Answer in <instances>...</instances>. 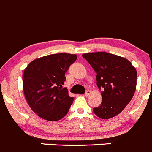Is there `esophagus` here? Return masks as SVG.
<instances>
[{
	"label": "esophagus",
	"mask_w": 152,
	"mask_h": 152,
	"mask_svg": "<svg viewBox=\"0 0 152 152\" xmlns=\"http://www.w3.org/2000/svg\"><path fill=\"white\" fill-rule=\"evenodd\" d=\"M91 94V91H87L86 92H85V95L86 96H90V94Z\"/></svg>",
	"instance_id": "esophagus-1"
}]
</instances>
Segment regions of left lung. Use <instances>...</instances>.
Masks as SVG:
<instances>
[{
  "instance_id": "left-lung-1",
  "label": "left lung",
  "mask_w": 152,
  "mask_h": 152,
  "mask_svg": "<svg viewBox=\"0 0 152 152\" xmlns=\"http://www.w3.org/2000/svg\"><path fill=\"white\" fill-rule=\"evenodd\" d=\"M96 73V85L102 100L93 109L103 120L121 113L133 98L137 86V70L126 58L104 52L82 55Z\"/></svg>"
}]
</instances>
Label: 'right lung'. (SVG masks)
<instances>
[{
  "mask_svg": "<svg viewBox=\"0 0 152 152\" xmlns=\"http://www.w3.org/2000/svg\"><path fill=\"white\" fill-rule=\"evenodd\" d=\"M76 58V54H52L33 60L25 68V98L39 117L57 121L67 113L74 99L62 86L66 81L65 73Z\"/></svg>",
  "mask_w": 152,
  "mask_h": 152,
  "instance_id": "right-lung-1",
  "label": "right lung"
}]
</instances>
